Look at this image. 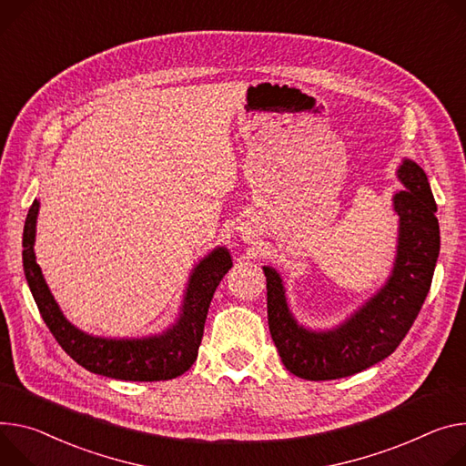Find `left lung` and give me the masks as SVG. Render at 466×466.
Masks as SVG:
<instances>
[{"instance_id": "left-lung-1", "label": "left lung", "mask_w": 466, "mask_h": 466, "mask_svg": "<svg viewBox=\"0 0 466 466\" xmlns=\"http://www.w3.org/2000/svg\"><path fill=\"white\" fill-rule=\"evenodd\" d=\"M398 178L405 191L392 198L400 216L392 273L373 298L336 329L316 332L295 321L280 275L264 266L269 332L293 375L329 380L377 364L396 351L424 305L441 250L437 204L424 168L414 161L401 163Z\"/></svg>"}]
</instances>
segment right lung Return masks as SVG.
Listing matches in <instances>:
<instances>
[{
  "label": "right lung",
  "mask_w": 466,
  "mask_h": 466,
  "mask_svg": "<svg viewBox=\"0 0 466 466\" xmlns=\"http://www.w3.org/2000/svg\"><path fill=\"white\" fill-rule=\"evenodd\" d=\"M38 200H33L25 218L22 260L24 273L38 312L59 346L86 370L120 380H167L187 371L198 355L208 309L221 279L232 268L225 247L204 257L187 282L178 321L161 334L148 338H100L79 330L61 312L35 260V230Z\"/></svg>",
  "instance_id": "add662e5"
}]
</instances>
